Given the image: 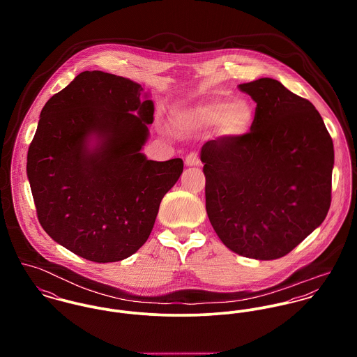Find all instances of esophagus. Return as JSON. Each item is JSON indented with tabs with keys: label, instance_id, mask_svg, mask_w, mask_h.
Instances as JSON below:
<instances>
[{
	"label": "esophagus",
	"instance_id": "1",
	"mask_svg": "<svg viewBox=\"0 0 357 357\" xmlns=\"http://www.w3.org/2000/svg\"><path fill=\"white\" fill-rule=\"evenodd\" d=\"M185 163L187 166H199L201 165V159L199 155L197 153H190L185 156Z\"/></svg>",
	"mask_w": 357,
	"mask_h": 357
}]
</instances>
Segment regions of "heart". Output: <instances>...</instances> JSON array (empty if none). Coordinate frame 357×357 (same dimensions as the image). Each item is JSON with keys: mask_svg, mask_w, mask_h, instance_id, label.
I'll return each mask as SVG.
<instances>
[{"mask_svg": "<svg viewBox=\"0 0 357 357\" xmlns=\"http://www.w3.org/2000/svg\"><path fill=\"white\" fill-rule=\"evenodd\" d=\"M255 119V108L246 100H218L181 112L177 122L181 126H214L221 123L227 135L239 136L249 130Z\"/></svg>", "mask_w": 357, "mask_h": 357, "instance_id": "1", "label": "heart"}]
</instances>
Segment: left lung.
I'll return each mask as SVG.
<instances>
[{"instance_id":"left-lung-1","label":"left lung","mask_w":357,"mask_h":357,"mask_svg":"<svg viewBox=\"0 0 357 357\" xmlns=\"http://www.w3.org/2000/svg\"><path fill=\"white\" fill-rule=\"evenodd\" d=\"M257 102L250 132L201 151L208 220L232 252L289 255L326 218L334 146L314 108L272 78L241 84Z\"/></svg>"}]
</instances>
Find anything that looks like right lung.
Instances as JSON below:
<instances>
[{"mask_svg":"<svg viewBox=\"0 0 357 357\" xmlns=\"http://www.w3.org/2000/svg\"><path fill=\"white\" fill-rule=\"evenodd\" d=\"M142 85L84 71L44 105L27 153V176L41 227L93 262H115L149 239L159 204L183 173V159L140 153L153 121ZM101 144L91 151L87 137Z\"/></svg>","mask_w":357,"mask_h":357,"instance_id":"right-lung-1","label":"right lung"}]
</instances>
